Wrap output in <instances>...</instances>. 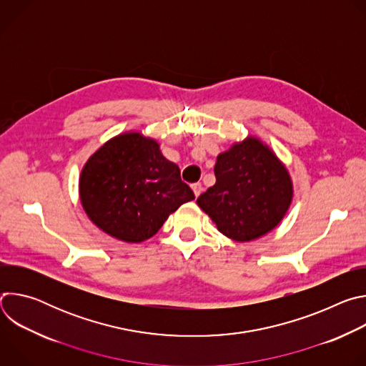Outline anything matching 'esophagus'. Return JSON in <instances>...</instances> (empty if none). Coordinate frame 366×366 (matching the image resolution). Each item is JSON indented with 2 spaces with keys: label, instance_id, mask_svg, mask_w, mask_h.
Wrapping results in <instances>:
<instances>
[{
  "label": "esophagus",
  "instance_id": "obj_1",
  "mask_svg": "<svg viewBox=\"0 0 366 366\" xmlns=\"http://www.w3.org/2000/svg\"><path fill=\"white\" fill-rule=\"evenodd\" d=\"M191 187H192V191H194L195 197H198V195L202 192V185H201L199 182H195V184H192Z\"/></svg>",
  "mask_w": 366,
  "mask_h": 366
}]
</instances>
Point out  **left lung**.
<instances>
[{
	"mask_svg": "<svg viewBox=\"0 0 366 366\" xmlns=\"http://www.w3.org/2000/svg\"><path fill=\"white\" fill-rule=\"evenodd\" d=\"M216 184L197 198L224 236L249 242L267 234L285 216L292 184L277 156L249 137L217 156Z\"/></svg>",
	"mask_w": 366,
	"mask_h": 366,
	"instance_id": "8db88e82",
	"label": "left lung"
}]
</instances>
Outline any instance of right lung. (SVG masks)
I'll return each instance as SVG.
<instances>
[{
	"label": "right lung",
	"mask_w": 366,
	"mask_h": 366,
	"mask_svg": "<svg viewBox=\"0 0 366 366\" xmlns=\"http://www.w3.org/2000/svg\"><path fill=\"white\" fill-rule=\"evenodd\" d=\"M79 194L101 230L130 243L152 237L179 205L195 198L159 144L139 133L120 134L91 156Z\"/></svg>",
	"instance_id": "1"
}]
</instances>
